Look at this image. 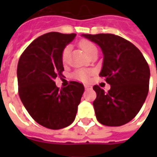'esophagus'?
Wrapping results in <instances>:
<instances>
[{
	"label": "esophagus",
	"instance_id": "1",
	"mask_svg": "<svg viewBox=\"0 0 157 157\" xmlns=\"http://www.w3.org/2000/svg\"><path fill=\"white\" fill-rule=\"evenodd\" d=\"M84 86H85V89H86V90H89V89H92V86L89 85H84Z\"/></svg>",
	"mask_w": 157,
	"mask_h": 157
}]
</instances>
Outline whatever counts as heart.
Returning a JSON list of instances; mask_svg holds the SVG:
<instances>
[{"label": "heart", "mask_w": 157, "mask_h": 157, "mask_svg": "<svg viewBox=\"0 0 157 157\" xmlns=\"http://www.w3.org/2000/svg\"><path fill=\"white\" fill-rule=\"evenodd\" d=\"M80 46L81 48L86 52V54L87 55H92L93 52L97 51V47L95 46V44L92 43L91 41H88V40H82L80 42ZM70 51H71V47L70 46H66L63 51H62L61 55V59L62 61L66 62L67 59H68L69 55H70ZM89 74L90 72L86 70H78L74 73V77L75 79H77L79 81H82V82H86L87 81L89 78Z\"/></svg>", "instance_id": "heart-1"}]
</instances>
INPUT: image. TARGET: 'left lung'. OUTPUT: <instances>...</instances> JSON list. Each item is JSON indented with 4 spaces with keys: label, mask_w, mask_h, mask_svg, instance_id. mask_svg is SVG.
<instances>
[{
    "label": "left lung",
    "mask_w": 157,
    "mask_h": 157,
    "mask_svg": "<svg viewBox=\"0 0 157 157\" xmlns=\"http://www.w3.org/2000/svg\"><path fill=\"white\" fill-rule=\"evenodd\" d=\"M101 48L103 62L100 76L111 88L93 89L96 118L106 126H121L131 121L144 104L149 92L150 68L141 52L132 43L110 33L82 34Z\"/></svg>",
    "instance_id": "left-lung-1"
}]
</instances>
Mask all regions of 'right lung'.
Masks as SVG:
<instances>
[{
  "instance_id": "add662e5",
  "label": "right lung",
  "mask_w": 157,
  "mask_h": 157,
  "mask_svg": "<svg viewBox=\"0 0 157 157\" xmlns=\"http://www.w3.org/2000/svg\"><path fill=\"white\" fill-rule=\"evenodd\" d=\"M75 36L48 33L33 40L19 59L20 99L30 116L45 128L59 129L71 124L85 90L77 82L59 90L55 82L64 71L62 51Z\"/></svg>"
}]
</instances>
